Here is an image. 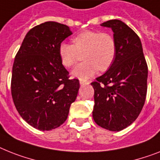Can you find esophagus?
<instances>
[{"instance_id":"1","label":"esophagus","mask_w":160,"mask_h":160,"mask_svg":"<svg viewBox=\"0 0 160 160\" xmlns=\"http://www.w3.org/2000/svg\"><path fill=\"white\" fill-rule=\"evenodd\" d=\"M80 82V84H81V85H84V84H88V82H86V81H84V80H80V82Z\"/></svg>"}]
</instances>
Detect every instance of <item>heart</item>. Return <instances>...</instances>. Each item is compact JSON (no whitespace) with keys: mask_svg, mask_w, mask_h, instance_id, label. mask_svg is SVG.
Here are the masks:
<instances>
[{"mask_svg":"<svg viewBox=\"0 0 160 160\" xmlns=\"http://www.w3.org/2000/svg\"><path fill=\"white\" fill-rule=\"evenodd\" d=\"M72 44L61 42L59 46V55L62 64L67 68L75 65L79 53L84 51L85 60L72 70V75L86 80L96 71H106L114 61L117 52L115 39L111 34L97 31H85L74 36Z\"/></svg>","mask_w":160,"mask_h":160,"instance_id":"b5f03b06","label":"heart"}]
</instances>
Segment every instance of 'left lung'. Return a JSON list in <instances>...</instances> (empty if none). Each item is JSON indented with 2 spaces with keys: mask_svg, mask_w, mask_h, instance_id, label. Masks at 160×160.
Wrapping results in <instances>:
<instances>
[{
  "mask_svg": "<svg viewBox=\"0 0 160 160\" xmlns=\"http://www.w3.org/2000/svg\"><path fill=\"white\" fill-rule=\"evenodd\" d=\"M110 28L117 45L114 61L91 84L94 88L92 112L97 125L118 132L139 116L147 92L148 67L139 37L126 23L112 19L101 23Z\"/></svg>",
  "mask_w": 160,
  "mask_h": 160,
  "instance_id": "8db88e82",
  "label": "left lung"
}]
</instances>
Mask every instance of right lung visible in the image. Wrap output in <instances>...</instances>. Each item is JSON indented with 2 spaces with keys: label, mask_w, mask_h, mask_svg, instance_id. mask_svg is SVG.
I'll list each match as a JSON object with an SVG mask.
<instances>
[{
  "label": "right lung",
  "mask_w": 160,
  "mask_h": 160,
  "mask_svg": "<svg viewBox=\"0 0 160 160\" xmlns=\"http://www.w3.org/2000/svg\"><path fill=\"white\" fill-rule=\"evenodd\" d=\"M71 34L67 25L41 23L26 34L14 58L13 101L23 119L38 130L63 124L77 98L78 79H69L59 55V44Z\"/></svg>",
  "instance_id": "add662e5"
}]
</instances>
